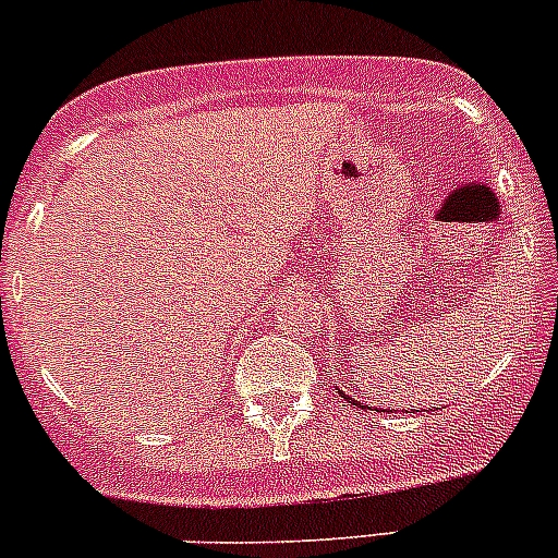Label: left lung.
Segmentation results:
<instances>
[{"label":"left lung","instance_id":"left-lung-1","mask_svg":"<svg viewBox=\"0 0 558 558\" xmlns=\"http://www.w3.org/2000/svg\"><path fill=\"white\" fill-rule=\"evenodd\" d=\"M337 393H340V397H345V393H342V391H337ZM345 399H351V397H345ZM351 402H353V399H351ZM362 408H364V404H362ZM380 413H384V410H380Z\"/></svg>","mask_w":558,"mask_h":558}]
</instances>
